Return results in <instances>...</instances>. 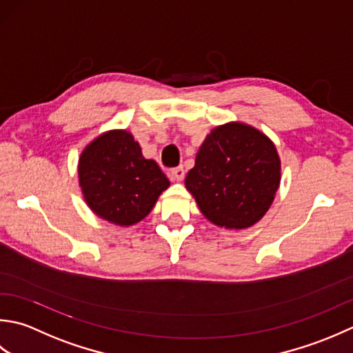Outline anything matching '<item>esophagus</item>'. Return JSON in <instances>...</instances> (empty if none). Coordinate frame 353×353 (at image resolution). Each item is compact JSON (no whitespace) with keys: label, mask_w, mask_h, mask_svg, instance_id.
<instances>
[{"label":"esophagus","mask_w":353,"mask_h":353,"mask_svg":"<svg viewBox=\"0 0 353 353\" xmlns=\"http://www.w3.org/2000/svg\"><path fill=\"white\" fill-rule=\"evenodd\" d=\"M169 176H170L172 181H181V179L184 178V169L181 166L172 169L169 172Z\"/></svg>","instance_id":"obj_1"}]
</instances>
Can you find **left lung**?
<instances>
[{
	"instance_id": "8db88e82",
	"label": "left lung",
	"mask_w": 353,
	"mask_h": 353,
	"mask_svg": "<svg viewBox=\"0 0 353 353\" xmlns=\"http://www.w3.org/2000/svg\"><path fill=\"white\" fill-rule=\"evenodd\" d=\"M280 185V158L267 135L232 121L205 137L185 187L212 224L242 230L261 221Z\"/></svg>"
}]
</instances>
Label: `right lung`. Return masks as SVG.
<instances>
[{
  "mask_svg": "<svg viewBox=\"0 0 353 353\" xmlns=\"http://www.w3.org/2000/svg\"><path fill=\"white\" fill-rule=\"evenodd\" d=\"M79 184L85 203L111 224L129 227L146 218L170 185L154 160H146L139 141L125 129L108 131L79 158Z\"/></svg>",
  "mask_w": 353,
  "mask_h": 353,
  "instance_id": "obj_1",
  "label": "right lung"
}]
</instances>
